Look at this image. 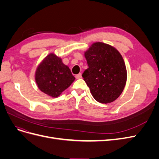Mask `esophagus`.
I'll return each instance as SVG.
<instances>
[{
	"label": "esophagus",
	"mask_w": 159,
	"mask_h": 159,
	"mask_svg": "<svg viewBox=\"0 0 159 159\" xmlns=\"http://www.w3.org/2000/svg\"><path fill=\"white\" fill-rule=\"evenodd\" d=\"M81 78V74H78L75 75V78L76 79H80Z\"/></svg>",
	"instance_id": "34e87169"
}]
</instances>
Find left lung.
<instances>
[{
  "mask_svg": "<svg viewBox=\"0 0 159 159\" xmlns=\"http://www.w3.org/2000/svg\"><path fill=\"white\" fill-rule=\"evenodd\" d=\"M89 68L82 74L94 99L113 102L121 94L127 81V70L121 54L114 47L95 42L85 52Z\"/></svg>",
  "mask_w": 159,
  "mask_h": 159,
  "instance_id": "obj_1",
  "label": "left lung"
}]
</instances>
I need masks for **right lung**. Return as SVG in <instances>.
<instances>
[{
    "instance_id": "obj_1",
    "label": "right lung",
    "mask_w": 159,
    "mask_h": 159,
    "mask_svg": "<svg viewBox=\"0 0 159 159\" xmlns=\"http://www.w3.org/2000/svg\"><path fill=\"white\" fill-rule=\"evenodd\" d=\"M35 80L42 92L57 98L71 85L75 78L60 57L50 54L38 66Z\"/></svg>"
}]
</instances>
